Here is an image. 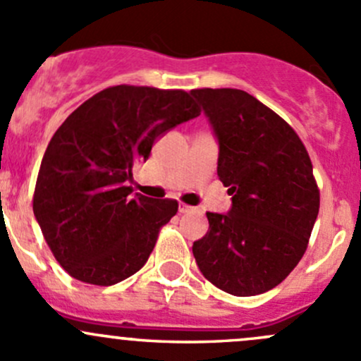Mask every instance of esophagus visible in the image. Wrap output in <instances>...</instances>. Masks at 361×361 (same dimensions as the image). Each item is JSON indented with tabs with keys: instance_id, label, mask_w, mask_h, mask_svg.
I'll list each match as a JSON object with an SVG mask.
<instances>
[{
	"instance_id": "obj_1",
	"label": "esophagus",
	"mask_w": 361,
	"mask_h": 361,
	"mask_svg": "<svg viewBox=\"0 0 361 361\" xmlns=\"http://www.w3.org/2000/svg\"><path fill=\"white\" fill-rule=\"evenodd\" d=\"M192 210H195V208L184 205V203H180L179 205V214H189V212H192Z\"/></svg>"
}]
</instances>
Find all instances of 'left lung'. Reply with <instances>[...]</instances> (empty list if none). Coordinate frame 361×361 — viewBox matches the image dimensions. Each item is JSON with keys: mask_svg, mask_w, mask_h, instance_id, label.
Wrapping results in <instances>:
<instances>
[{"mask_svg": "<svg viewBox=\"0 0 361 361\" xmlns=\"http://www.w3.org/2000/svg\"><path fill=\"white\" fill-rule=\"evenodd\" d=\"M219 144L217 176L228 214L208 212L192 243L203 276L238 297L280 285L302 259L319 210L313 165L287 121L236 88L191 90Z\"/></svg>", "mask_w": 361, "mask_h": 361, "instance_id": "left-lung-1", "label": "left lung"}]
</instances>
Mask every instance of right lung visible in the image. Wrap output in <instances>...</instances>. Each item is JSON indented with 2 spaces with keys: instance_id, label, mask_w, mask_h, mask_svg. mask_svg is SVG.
<instances>
[{
  "instance_id": "add662e5",
  "label": "right lung",
  "mask_w": 361,
  "mask_h": 361,
  "mask_svg": "<svg viewBox=\"0 0 361 361\" xmlns=\"http://www.w3.org/2000/svg\"><path fill=\"white\" fill-rule=\"evenodd\" d=\"M196 116L200 109L188 92L118 85L59 126L42 159L32 210L71 276L107 287L147 262L159 229L179 205L132 195L126 182L159 137Z\"/></svg>"
}]
</instances>
